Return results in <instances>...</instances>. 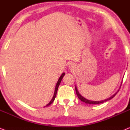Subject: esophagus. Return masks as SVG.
I'll return each mask as SVG.
<instances>
[{
  "label": "esophagus",
  "instance_id": "1",
  "mask_svg": "<svg viewBox=\"0 0 130 130\" xmlns=\"http://www.w3.org/2000/svg\"><path fill=\"white\" fill-rule=\"evenodd\" d=\"M69 68L72 69L74 68V64L73 63H70V64L69 65Z\"/></svg>",
  "mask_w": 130,
  "mask_h": 130
}]
</instances>
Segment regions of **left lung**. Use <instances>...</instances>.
Returning a JSON list of instances; mask_svg holds the SVG:
<instances>
[{
	"instance_id": "left-lung-1",
	"label": "left lung",
	"mask_w": 130,
	"mask_h": 130,
	"mask_svg": "<svg viewBox=\"0 0 130 130\" xmlns=\"http://www.w3.org/2000/svg\"><path fill=\"white\" fill-rule=\"evenodd\" d=\"M75 89H76V94H77L78 98H79V99H80V100L82 101V102L86 103V104H102V103H104L105 102H106V101H108L110 100V99H111L112 98H113V97L115 96V95L117 93V92L119 91V90H118V92H117V93H115L114 95L111 96V97L109 98L108 99H105V100H102V101H90V100H89V99H87L85 98L83 96H82L79 93V91H78L77 88H76V86L75 87Z\"/></svg>"
}]
</instances>
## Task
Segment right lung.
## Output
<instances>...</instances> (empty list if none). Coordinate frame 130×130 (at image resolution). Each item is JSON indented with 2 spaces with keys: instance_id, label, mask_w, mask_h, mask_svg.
Listing matches in <instances>:
<instances>
[{
  "instance_id": "add662e5",
  "label": "right lung",
  "mask_w": 130,
  "mask_h": 130,
  "mask_svg": "<svg viewBox=\"0 0 130 130\" xmlns=\"http://www.w3.org/2000/svg\"><path fill=\"white\" fill-rule=\"evenodd\" d=\"M64 75H65V73H62L61 75L60 76V77H59V79H58V80L57 82V84H56V88H55L54 93V95H53V97L52 99H51V100L50 101V102L48 103V104L47 105L44 106V107H45V106H49L50 105H51V104H52V103H53V102H54V99H55V98H56V94H57V90H58V86H59V85H60V83H61V80H62V79H63V77H64Z\"/></svg>"
}]
</instances>
